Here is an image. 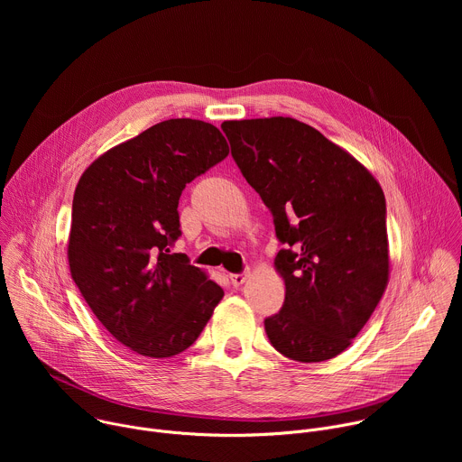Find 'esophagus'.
Returning a JSON list of instances; mask_svg holds the SVG:
<instances>
[{
	"label": "esophagus",
	"instance_id": "esophagus-1",
	"mask_svg": "<svg viewBox=\"0 0 462 462\" xmlns=\"http://www.w3.org/2000/svg\"><path fill=\"white\" fill-rule=\"evenodd\" d=\"M246 280V273H239V274H230V282L234 287H241Z\"/></svg>",
	"mask_w": 462,
	"mask_h": 462
}]
</instances>
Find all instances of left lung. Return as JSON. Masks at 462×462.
I'll list each match as a JSON object with an SVG mask.
<instances>
[{
	"instance_id": "left-lung-1",
	"label": "left lung",
	"mask_w": 462,
	"mask_h": 462,
	"mask_svg": "<svg viewBox=\"0 0 462 462\" xmlns=\"http://www.w3.org/2000/svg\"><path fill=\"white\" fill-rule=\"evenodd\" d=\"M221 127L283 245L276 267L287 291L280 312L265 318L271 344L296 362L340 355L387 285L380 184L355 157L300 120H230Z\"/></svg>"
}]
</instances>
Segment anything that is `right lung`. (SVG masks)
Masks as SVG:
<instances>
[{"label": "right lung", "mask_w": 462, "mask_h": 462, "mask_svg": "<svg viewBox=\"0 0 462 462\" xmlns=\"http://www.w3.org/2000/svg\"><path fill=\"white\" fill-rule=\"evenodd\" d=\"M226 155L216 125L170 118L106 152L79 180L71 276L100 323L143 356L188 349L225 294L171 246L182 189Z\"/></svg>", "instance_id": "right-lung-1"}]
</instances>
